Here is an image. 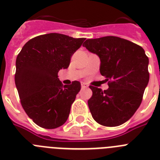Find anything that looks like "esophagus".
Segmentation results:
<instances>
[{
  "label": "esophagus",
  "instance_id": "obj_1",
  "mask_svg": "<svg viewBox=\"0 0 160 160\" xmlns=\"http://www.w3.org/2000/svg\"><path fill=\"white\" fill-rule=\"evenodd\" d=\"M89 86L87 84V83H85V82L82 83V88H87Z\"/></svg>",
  "mask_w": 160,
  "mask_h": 160
}]
</instances>
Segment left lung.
I'll return each instance as SVG.
<instances>
[{
  "mask_svg": "<svg viewBox=\"0 0 160 160\" xmlns=\"http://www.w3.org/2000/svg\"><path fill=\"white\" fill-rule=\"evenodd\" d=\"M100 58V73L109 88L90 86L88 106L93 118L105 127H117L129 120L142 100L149 82V59L141 46L114 36L87 39L82 45Z\"/></svg>",
  "mask_w": 160,
  "mask_h": 160,
  "instance_id": "8db88e82",
  "label": "left lung"
}]
</instances>
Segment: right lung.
Instances as JSON below:
<instances>
[{"label": "right lung", "instance_id": "1", "mask_svg": "<svg viewBox=\"0 0 160 160\" xmlns=\"http://www.w3.org/2000/svg\"><path fill=\"white\" fill-rule=\"evenodd\" d=\"M86 38L61 33L35 37L25 43L16 60L15 84L28 116L39 127L54 129L67 120L81 90L78 81L63 86L58 73L67 69Z\"/></svg>", "mask_w": 160, "mask_h": 160}]
</instances>
